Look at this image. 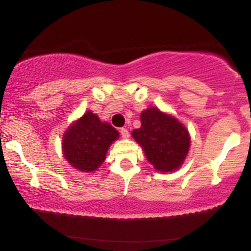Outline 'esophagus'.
<instances>
[{"label": "esophagus", "mask_w": 251, "mask_h": 251, "mask_svg": "<svg viewBox=\"0 0 251 251\" xmlns=\"http://www.w3.org/2000/svg\"><path fill=\"white\" fill-rule=\"evenodd\" d=\"M120 133H122V137L123 138H128L129 137V133H128V129L127 128H125V127H123V128H120Z\"/></svg>", "instance_id": "1"}]
</instances>
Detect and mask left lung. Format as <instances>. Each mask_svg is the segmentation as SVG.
<instances>
[{"label": "left lung", "mask_w": 251, "mask_h": 251, "mask_svg": "<svg viewBox=\"0 0 251 251\" xmlns=\"http://www.w3.org/2000/svg\"><path fill=\"white\" fill-rule=\"evenodd\" d=\"M140 120L142 126L132 131V137L142 146L149 162L160 172L179 169L190 148L185 126L155 107L143 111Z\"/></svg>", "instance_id": "8db88e82"}]
</instances>
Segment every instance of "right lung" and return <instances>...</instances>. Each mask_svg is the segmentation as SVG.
<instances>
[{
  "label": "right lung",
  "mask_w": 251,
  "mask_h": 251,
  "mask_svg": "<svg viewBox=\"0 0 251 251\" xmlns=\"http://www.w3.org/2000/svg\"><path fill=\"white\" fill-rule=\"evenodd\" d=\"M118 137L119 132L113 126L102 123L99 117L88 111L66 131L62 139L63 155L79 171H96Z\"/></svg>",
  "instance_id": "add662e5"
}]
</instances>
